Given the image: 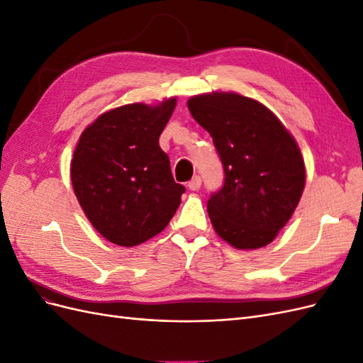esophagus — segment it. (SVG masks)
Returning a JSON list of instances; mask_svg holds the SVG:
<instances>
[{"mask_svg":"<svg viewBox=\"0 0 363 363\" xmlns=\"http://www.w3.org/2000/svg\"><path fill=\"white\" fill-rule=\"evenodd\" d=\"M200 186H201V177H200V175H195V177L188 183V188L191 191H199Z\"/></svg>","mask_w":363,"mask_h":363,"instance_id":"34e87169","label":"esophagus"}]
</instances>
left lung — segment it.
<instances>
[{
  "mask_svg": "<svg viewBox=\"0 0 363 363\" xmlns=\"http://www.w3.org/2000/svg\"><path fill=\"white\" fill-rule=\"evenodd\" d=\"M191 115L211 133L224 168L207 201L215 232L239 250L265 247L291 219L306 183L301 152L269 108L215 92L192 96Z\"/></svg>",
  "mask_w": 363,
  "mask_h": 363,
  "instance_id": "obj_1",
  "label": "left lung"
}]
</instances>
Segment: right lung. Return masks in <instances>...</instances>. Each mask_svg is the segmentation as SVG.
Instances as JSON below:
<instances>
[{"instance_id":"right-lung-1","label":"right lung","mask_w":363,"mask_h":363,"mask_svg":"<svg viewBox=\"0 0 363 363\" xmlns=\"http://www.w3.org/2000/svg\"><path fill=\"white\" fill-rule=\"evenodd\" d=\"M175 101L108 111L77 144L75 196L96 232L116 245L133 247L156 236L180 206L186 189L174 182L169 157L159 145Z\"/></svg>"}]
</instances>
